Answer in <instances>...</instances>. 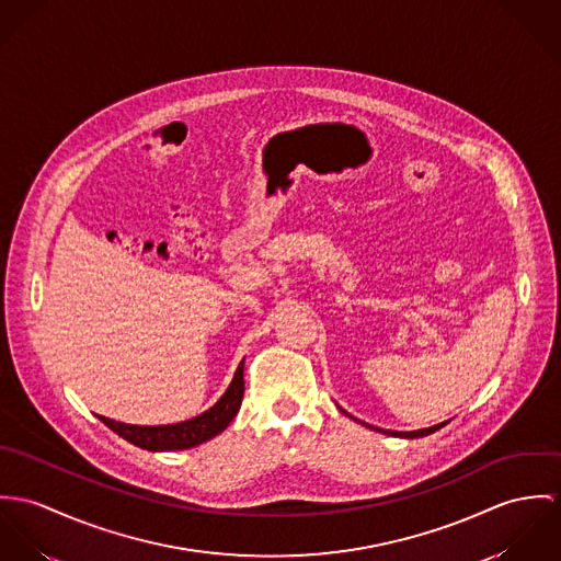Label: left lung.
<instances>
[{
  "label": "left lung",
  "mask_w": 561,
  "mask_h": 561,
  "mask_svg": "<svg viewBox=\"0 0 561 561\" xmlns=\"http://www.w3.org/2000/svg\"><path fill=\"white\" fill-rule=\"evenodd\" d=\"M445 426V422L443 424H436V426H431V428H424V431H413V433H393V431H382V435H391V436H402V438H420V436L433 435L436 433L438 428H443ZM376 431V428H374Z\"/></svg>",
  "instance_id": "8db88e82"
}]
</instances>
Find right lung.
I'll use <instances>...</instances> for the list:
<instances>
[{
  "mask_svg": "<svg viewBox=\"0 0 561 561\" xmlns=\"http://www.w3.org/2000/svg\"><path fill=\"white\" fill-rule=\"evenodd\" d=\"M243 391H245V380H243V364H241L226 393L208 411H204L193 420L181 422V424H168V426H133V424H123L107 417H101V422L107 428H112L116 435L126 438L128 443L148 451L188 449L199 443H206L208 438L224 433L230 426V422L241 409Z\"/></svg>",
  "mask_w": 561,
  "mask_h": 561,
  "instance_id": "1",
  "label": "right lung"
}]
</instances>
